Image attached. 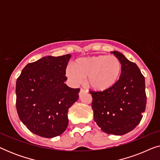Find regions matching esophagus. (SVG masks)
I'll list each match as a JSON object with an SVG mask.
<instances>
[{
    "instance_id": "1",
    "label": "esophagus",
    "mask_w": 160,
    "mask_h": 160,
    "mask_svg": "<svg viewBox=\"0 0 160 160\" xmlns=\"http://www.w3.org/2000/svg\"><path fill=\"white\" fill-rule=\"evenodd\" d=\"M84 92H85L84 89H80L79 94H78V95H79V97H81V96H82V95H83V93H84Z\"/></svg>"
}]
</instances>
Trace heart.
<instances>
[{
	"mask_svg": "<svg viewBox=\"0 0 160 160\" xmlns=\"http://www.w3.org/2000/svg\"><path fill=\"white\" fill-rule=\"evenodd\" d=\"M122 63L116 56L98 54L76 59L65 74L73 84H82L87 78L89 88L105 92L115 87L121 77Z\"/></svg>",
	"mask_w": 160,
	"mask_h": 160,
	"instance_id": "1",
	"label": "heart"
}]
</instances>
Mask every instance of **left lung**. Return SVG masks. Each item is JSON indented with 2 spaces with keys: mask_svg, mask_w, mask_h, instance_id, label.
<instances>
[{
  "mask_svg": "<svg viewBox=\"0 0 160 160\" xmlns=\"http://www.w3.org/2000/svg\"><path fill=\"white\" fill-rule=\"evenodd\" d=\"M122 63L119 82L105 92H89L94 120L107 134L122 135L132 131L143 117L146 95L145 78L138 65L121 52H111Z\"/></svg>",
  "mask_w": 160,
  "mask_h": 160,
  "instance_id": "left-lung-1",
  "label": "left lung"
}]
</instances>
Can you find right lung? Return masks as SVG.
Masks as SVG:
<instances>
[{"instance_id":"obj_1","label":"right lung","mask_w":160,"mask_h":160,"mask_svg":"<svg viewBox=\"0 0 160 160\" xmlns=\"http://www.w3.org/2000/svg\"><path fill=\"white\" fill-rule=\"evenodd\" d=\"M71 58L47 56L28 64L16 83V107L21 122L39 136L51 138L65 132L68 111L78 99L79 89L65 82Z\"/></svg>"}]
</instances>
